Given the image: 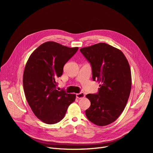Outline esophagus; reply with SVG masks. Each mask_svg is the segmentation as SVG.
<instances>
[{
  "mask_svg": "<svg viewBox=\"0 0 153 153\" xmlns=\"http://www.w3.org/2000/svg\"><path fill=\"white\" fill-rule=\"evenodd\" d=\"M85 97V94L83 92H81V93H79V94H76V97L79 99H82Z\"/></svg>",
  "mask_w": 153,
  "mask_h": 153,
  "instance_id": "34e87169",
  "label": "esophagus"
}]
</instances>
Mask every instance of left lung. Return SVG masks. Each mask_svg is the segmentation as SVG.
<instances>
[{
    "label": "left lung",
    "instance_id": "obj_1",
    "mask_svg": "<svg viewBox=\"0 0 153 153\" xmlns=\"http://www.w3.org/2000/svg\"><path fill=\"white\" fill-rule=\"evenodd\" d=\"M80 51L91 64L93 80L100 83L97 94L86 95L91 103L85 110L86 117L96 125H108L121 115L129 98V63L121 50L107 43H99Z\"/></svg>",
    "mask_w": 153,
    "mask_h": 153
}]
</instances>
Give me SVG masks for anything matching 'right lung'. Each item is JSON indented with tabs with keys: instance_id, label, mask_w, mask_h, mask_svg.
I'll list each match as a JSON object with an SVG mask.
<instances>
[{
	"instance_id": "add662e5",
	"label": "right lung",
	"mask_w": 153,
	"mask_h": 153,
	"mask_svg": "<svg viewBox=\"0 0 153 153\" xmlns=\"http://www.w3.org/2000/svg\"><path fill=\"white\" fill-rule=\"evenodd\" d=\"M78 50L54 42H47L31 53L23 76L25 97L36 117L46 124L60 122L76 94L56 89V79L63 68Z\"/></svg>"
}]
</instances>
